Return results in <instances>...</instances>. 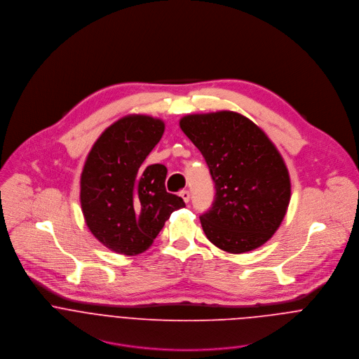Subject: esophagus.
<instances>
[{"mask_svg":"<svg viewBox=\"0 0 359 359\" xmlns=\"http://www.w3.org/2000/svg\"><path fill=\"white\" fill-rule=\"evenodd\" d=\"M180 196L182 198V201H184L185 203H188L189 199H191V195H189L188 191H181V192H180Z\"/></svg>","mask_w":359,"mask_h":359,"instance_id":"esophagus-1","label":"esophagus"}]
</instances>
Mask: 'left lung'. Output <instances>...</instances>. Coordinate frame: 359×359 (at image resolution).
<instances>
[{
	"label": "left lung",
	"instance_id": "obj_1",
	"mask_svg": "<svg viewBox=\"0 0 359 359\" xmlns=\"http://www.w3.org/2000/svg\"><path fill=\"white\" fill-rule=\"evenodd\" d=\"M180 127L203 154L215 184L212 205L201 215L207 239L232 255L262 246L290 202L289 171L276 147L236 111L188 114Z\"/></svg>",
	"mask_w": 359,
	"mask_h": 359
}]
</instances>
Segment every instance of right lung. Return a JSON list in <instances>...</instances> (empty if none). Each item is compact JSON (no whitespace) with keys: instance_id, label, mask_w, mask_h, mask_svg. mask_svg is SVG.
<instances>
[{"instance_id":"obj_1","label":"right lung","mask_w":359,"mask_h":359,"mask_svg":"<svg viewBox=\"0 0 359 359\" xmlns=\"http://www.w3.org/2000/svg\"><path fill=\"white\" fill-rule=\"evenodd\" d=\"M163 133L160 118L126 116L103 131L83 167L80 202L86 224L118 255L148 250L171 212L185 207L182 198L165 191V165L144 164Z\"/></svg>"}]
</instances>
